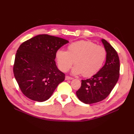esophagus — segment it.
Instances as JSON below:
<instances>
[{"instance_id":"1","label":"esophagus","mask_w":134,"mask_h":134,"mask_svg":"<svg viewBox=\"0 0 134 134\" xmlns=\"http://www.w3.org/2000/svg\"><path fill=\"white\" fill-rule=\"evenodd\" d=\"M65 79L66 80H72V79H73V78L71 77L66 76H65Z\"/></svg>"}]
</instances>
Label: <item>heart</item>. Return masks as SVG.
Here are the masks:
<instances>
[{
  "label": "heart",
  "instance_id": "heart-1",
  "mask_svg": "<svg viewBox=\"0 0 134 134\" xmlns=\"http://www.w3.org/2000/svg\"><path fill=\"white\" fill-rule=\"evenodd\" d=\"M105 47L89 41L81 40L72 42L67 47V51L58 49L56 58L60 69L66 72L74 63L72 70L73 74L90 77L96 74L103 64L106 58Z\"/></svg>",
  "mask_w": 134,
  "mask_h": 134
}]
</instances>
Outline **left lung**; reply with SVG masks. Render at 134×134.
<instances>
[{"label":"left lung","instance_id":"left-lung-1","mask_svg":"<svg viewBox=\"0 0 134 134\" xmlns=\"http://www.w3.org/2000/svg\"><path fill=\"white\" fill-rule=\"evenodd\" d=\"M106 50L103 67L91 78L81 80V87L76 92L79 99L86 104L99 102L107 97L119 77L120 63L116 51L109 43L102 39Z\"/></svg>","mask_w":134,"mask_h":134}]
</instances>
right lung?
Wrapping results in <instances>:
<instances>
[{"mask_svg": "<svg viewBox=\"0 0 134 134\" xmlns=\"http://www.w3.org/2000/svg\"><path fill=\"white\" fill-rule=\"evenodd\" d=\"M67 40L47 34L35 36L24 42L15 55L13 74L25 96L44 102L64 80L65 74L57 67L56 53Z\"/></svg>", "mask_w": 134, "mask_h": 134, "instance_id": "right-lung-1", "label": "right lung"}]
</instances>
